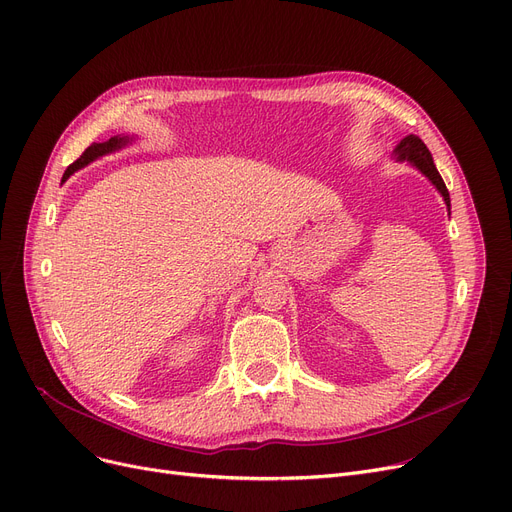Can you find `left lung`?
I'll return each instance as SVG.
<instances>
[{"label":"left lung","instance_id":"left-lung-1","mask_svg":"<svg viewBox=\"0 0 512 512\" xmlns=\"http://www.w3.org/2000/svg\"><path fill=\"white\" fill-rule=\"evenodd\" d=\"M395 154V161L399 163H410L412 167H416L422 175L427 177V180L437 188V192L443 196V201H446V207L450 211V192L446 188V184H443L441 175L433 163V157L429 148L425 146V142H422L418 136H414V133H410V136H406L402 142H399L393 150Z\"/></svg>","mask_w":512,"mask_h":512}]
</instances>
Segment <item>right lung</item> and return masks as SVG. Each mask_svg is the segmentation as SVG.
<instances>
[{
	"mask_svg": "<svg viewBox=\"0 0 512 512\" xmlns=\"http://www.w3.org/2000/svg\"><path fill=\"white\" fill-rule=\"evenodd\" d=\"M131 140H133V138H129V136H115V138H110V140H106V142H102V144H96V142H94L90 148H85V152L81 154V157H79L69 169L64 171L62 182L69 180V177H71L75 171H79V169L87 167L90 163H94L96 159L104 157V154H110V152H117V150L125 148Z\"/></svg>",
	"mask_w": 512,
	"mask_h": 512,
	"instance_id": "1",
	"label": "right lung"
}]
</instances>
